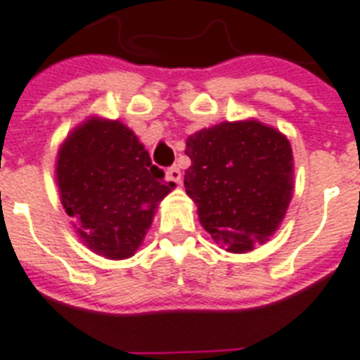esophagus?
<instances>
[{"label": "esophagus", "mask_w": 360, "mask_h": 360, "mask_svg": "<svg viewBox=\"0 0 360 360\" xmlns=\"http://www.w3.org/2000/svg\"><path fill=\"white\" fill-rule=\"evenodd\" d=\"M165 178H167V182L182 184V172H180V169H178L176 165H172V167H169V169H167Z\"/></svg>", "instance_id": "34e87169"}]
</instances>
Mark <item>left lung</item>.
Masks as SVG:
<instances>
[{
    "label": "left lung",
    "instance_id": "1",
    "mask_svg": "<svg viewBox=\"0 0 360 360\" xmlns=\"http://www.w3.org/2000/svg\"><path fill=\"white\" fill-rule=\"evenodd\" d=\"M184 186L200 225L230 252L252 251L283 223L294 193L286 135L258 122H221L189 135Z\"/></svg>",
    "mask_w": 360,
    "mask_h": 360
}]
</instances>
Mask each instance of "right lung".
Listing matches in <instances>:
<instances>
[{"label":"right lung","instance_id":"add662e5","mask_svg":"<svg viewBox=\"0 0 360 360\" xmlns=\"http://www.w3.org/2000/svg\"><path fill=\"white\" fill-rule=\"evenodd\" d=\"M61 204L79 240L111 260L134 257L158 204L174 188L120 120L91 117L57 152Z\"/></svg>","mask_w":360,"mask_h":360}]
</instances>
